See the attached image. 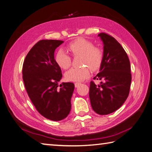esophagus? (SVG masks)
<instances>
[{
	"mask_svg": "<svg viewBox=\"0 0 152 152\" xmlns=\"http://www.w3.org/2000/svg\"><path fill=\"white\" fill-rule=\"evenodd\" d=\"M80 84H81V83H80V82H76V83L74 84V86H75L76 88H77L79 85H80Z\"/></svg>",
	"mask_w": 152,
	"mask_h": 152,
	"instance_id": "34e87169",
	"label": "esophagus"
}]
</instances>
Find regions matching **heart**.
<instances>
[{"instance_id": "obj_1", "label": "heart", "mask_w": 152, "mask_h": 152, "mask_svg": "<svg viewBox=\"0 0 152 152\" xmlns=\"http://www.w3.org/2000/svg\"><path fill=\"white\" fill-rule=\"evenodd\" d=\"M68 50L74 57L80 56V64L83 66L78 68H71L65 74V78L68 81L80 82L90 75V68L92 71L98 70L100 68L103 60V52L100 48L95 47L90 41L84 38H78L67 46ZM56 64L64 70L70 67L71 57L64 50L60 49L55 56Z\"/></svg>"}]
</instances>
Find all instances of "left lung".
<instances>
[{
	"mask_svg": "<svg viewBox=\"0 0 152 152\" xmlns=\"http://www.w3.org/2000/svg\"><path fill=\"white\" fill-rule=\"evenodd\" d=\"M104 44V57L100 72L90 82L89 96L94 111L107 115L116 111L129 95L132 81L130 62L126 51L114 37L102 32L98 35Z\"/></svg>",
	"mask_w": 152,
	"mask_h": 152,
	"instance_id": "left-lung-1",
	"label": "left lung"
}]
</instances>
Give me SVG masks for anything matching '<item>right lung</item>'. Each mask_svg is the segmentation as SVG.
Instances as JSON below:
<instances>
[{"instance_id": "right-lung-1", "label": "right lung", "mask_w": 152, "mask_h": 152, "mask_svg": "<svg viewBox=\"0 0 152 152\" xmlns=\"http://www.w3.org/2000/svg\"><path fill=\"white\" fill-rule=\"evenodd\" d=\"M64 42L58 40H41L30 49L24 59L23 78L27 94L36 109L46 118L62 120L71 110L74 90L72 82H63L62 71L54 59V51Z\"/></svg>"}]
</instances>
